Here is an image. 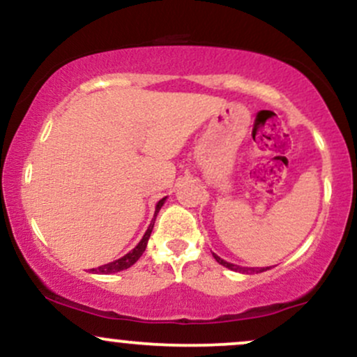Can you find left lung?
Masks as SVG:
<instances>
[{"label":"left lung","mask_w":357,"mask_h":357,"mask_svg":"<svg viewBox=\"0 0 357 357\" xmlns=\"http://www.w3.org/2000/svg\"><path fill=\"white\" fill-rule=\"evenodd\" d=\"M213 257H215V260L218 261L220 265H223V267L230 268V270H235V272H241V273H260V272H265V270H268L270 267H261V268H243V267H238V265H233V264H228V261H225L223 258H220L218 255H215L213 253Z\"/></svg>","instance_id":"8db88e82"}]
</instances>
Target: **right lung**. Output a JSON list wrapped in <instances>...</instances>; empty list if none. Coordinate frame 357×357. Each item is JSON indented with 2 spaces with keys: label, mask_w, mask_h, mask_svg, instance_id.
I'll use <instances>...</instances> for the list:
<instances>
[{
  "label": "right lung",
  "mask_w": 357,
  "mask_h": 357,
  "mask_svg": "<svg viewBox=\"0 0 357 357\" xmlns=\"http://www.w3.org/2000/svg\"><path fill=\"white\" fill-rule=\"evenodd\" d=\"M165 202H166V198L159 199L158 204H155L154 216H158V213H159V210H161V206H162V204H165ZM154 220L151 221L149 228H147V231L144 233V236H142V240L139 241L136 248L130 250V252L127 253V255H124L122 258H119V260H116V261H110V264H105V265H102V267H97V268H90V272H92V273H102V275H107V273H116V272H121V270H126V268L132 267V265L136 264L139 258H141L142 253H144V250L147 247V240H149L151 231H153V228H154Z\"/></svg>",
  "instance_id": "1"
}]
</instances>
